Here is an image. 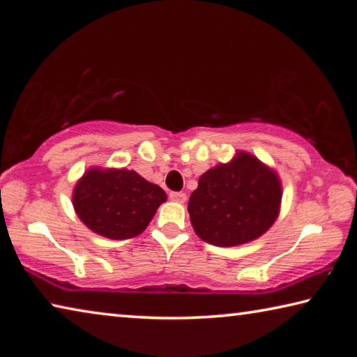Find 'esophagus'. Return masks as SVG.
<instances>
[{
    "instance_id": "esophagus-1",
    "label": "esophagus",
    "mask_w": 357,
    "mask_h": 357,
    "mask_svg": "<svg viewBox=\"0 0 357 357\" xmlns=\"http://www.w3.org/2000/svg\"><path fill=\"white\" fill-rule=\"evenodd\" d=\"M170 198L173 202H179V203H184L185 202V193L184 192H170Z\"/></svg>"
}]
</instances>
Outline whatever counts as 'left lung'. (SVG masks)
<instances>
[{
	"mask_svg": "<svg viewBox=\"0 0 357 357\" xmlns=\"http://www.w3.org/2000/svg\"><path fill=\"white\" fill-rule=\"evenodd\" d=\"M280 200L277 174L253 155L239 153L229 164L202 174L187 209L198 236L229 247L261 236L277 219Z\"/></svg>",
	"mask_w": 357,
	"mask_h": 357,
	"instance_id": "8db88e82",
	"label": "left lung"
}]
</instances>
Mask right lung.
<instances>
[{"label": "right lung", "instance_id": "add662e5", "mask_svg": "<svg viewBox=\"0 0 357 357\" xmlns=\"http://www.w3.org/2000/svg\"><path fill=\"white\" fill-rule=\"evenodd\" d=\"M165 200V192L159 185L126 168H93L84 173L74 190V208L82 222L110 239L140 234Z\"/></svg>", "mask_w": 357, "mask_h": 357}]
</instances>
